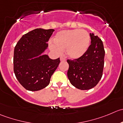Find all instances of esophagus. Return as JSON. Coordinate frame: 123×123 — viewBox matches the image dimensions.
<instances>
[{"instance_id": "1", "label": "esophagus", "mask_w": 123, "mask_h": 123, "mask_svg": "<svg viewBox=\"0 0 123 123\" xmlns=\"http://www.w3.org/2000/svg\"><path fill=\"white\" fill-rule=\"evenodd\" d=\"M66 59H64V58H63V57H60V61L61 62H65L66 61Z\"/></svg>"}]
</instances>
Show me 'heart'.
<instances>
[{"label":"heart","mask_w":123,"mask_h":123,"mask_svg":"<svg viewBox=\"0 0 123 123\" xmlns=\"http://www.w3.org/2000/svg\"><path fill=\"white\" fill-rule=\"evenodd\" d=\"M54 42H49V47L55 54L60 55L66 49L69 58L76 59L82 57L88 49L90 36L84 29L64 30L57 33Z\"/></svg>","instance_id":"obj_1"}]
</instances>
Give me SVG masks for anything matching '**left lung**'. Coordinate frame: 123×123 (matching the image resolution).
<instances>
[{
	"mask_svg": "<svg viewBox=\"0 0 123 123\" xmlns=\"http://www.w3.org/2000/svg\"><path fill=\"white\" fill-rule=\"evenodd\" d=\"M91 45L81 57L67 60L69 64L68 77L72 86L85 90L95 87L103 75L105 49L102 40L90 33Z\"/></svg>",
	"mask_w": 123,
	"mask_h": 123,
	"instance_id": "8db88e82",
	"label": "left lung"
}]
</instances>
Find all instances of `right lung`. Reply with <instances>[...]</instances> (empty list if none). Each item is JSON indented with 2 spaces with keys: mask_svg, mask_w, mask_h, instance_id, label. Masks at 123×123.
Instances as JSON below:
<instances>
[{
  "mask_svg": "<svg viewBox=\"0 0 123 123\" xmlns=\"http://www.w3.org/2000/svg\"><path fill=\"white\" fill-rule=\"evenodd\" d=\"M54 29H36L22 36L14 48V71L22 86L35 92L45 88L60 63V58L52 60L42 53Z\"/></svg>",
  "mask_w": 123,
  "mask_h": 123,
  "instance_id": "right-lung-1",
  "label": "right lung"
}]
</instances>
